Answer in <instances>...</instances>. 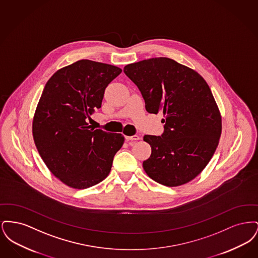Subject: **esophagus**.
Here are the masks:
<instances>
[{
  "label": "esophagus",
  "mask_w": 258,
  "mask_h": 258,
  "mask_svg": "<svg viewBox=\"0 0 258 258\" xmlns=\"http://www.w3.org/2000/svg\"><path fill=\"white\" fill-rule=\"evenodd\" d=\"M125 139L127 141H137L140 139V137L138 135H133V136H125Z\"/></svg>",
  "instance_id": "1"
}]
</instances>
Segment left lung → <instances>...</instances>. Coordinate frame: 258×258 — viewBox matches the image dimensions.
Wrapping results in <instances>:
<instances>
[{
  "instance_id": "obj_1",
  "label": "left lung",
  "mask_w": 258,
  "mask_h": 258,
  "mask_svg": "<svg viewBox=\"0 0 258 258\" xmlns=\"http://www.w3.org/2000/svg\"><path fill=\"white\" fill-rule=\"evenodd\" d=\"M123 73L139 89L146 110L164 116L162 135L143 137L152 148L144 170L167 186L191 181L208 164L221 137V114L208 84L196 71L164 57L130 63Z\"/></svg>"
}]
</instances>
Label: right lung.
<instances>
[{
	"label": "right lung",
	"instance_id": "1",
	"mask_svg": "<svg viewBox=\"0 0 258 258\" xmlns=\"http://www.w3.org/2000/svg\"><path fill=\"white\" fill-rule=\"evenodd\" d=\"M121 73L115 66L80 60L56 72L43 89L33 121L35 144L52 174L71 187L103 181L123 146L121 134L87 123L101 107L105 88Z\"/></svg>",
	"mask_w": 258,
	"mask_h": 258
}]
</instances>
